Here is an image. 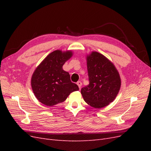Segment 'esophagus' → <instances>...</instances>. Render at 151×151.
I'll return each mask as SVG.
<instances>
[{"label":"esophagus","instance_id":"obj_1","mask_svg":"<svg viewBox=\"0 0 151 151\" xmlns=\"http://www.w3.org/2000/svg\"><path fill=\"white\" fill-rule=\"evenodd\" d=\"M77 84L78 85V86H79V88H81V86H82V83H81V81H78L77 83Z\"/></svg>","mask_w":151,"mask_h":151}]
</instances>
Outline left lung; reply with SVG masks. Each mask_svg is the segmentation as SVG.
Listing matches in <instances>:
<instances>
[{
    "label": "left lung",
    "instance_id": "left-lung-1",
    "mask_svg": "<svg viewBox=\"0 0 151 151\" xmlns=\"http://www.w3.org/2000/svg\"><path fill=\"white\" fill-rule=\"evenodd\" d=\"M89 84L81 89L84 101L91 106L101 108L113 101L119 92L121 79L113 63L97 52L87 56Z\"/></svg>",
    "mask_w": 151,
    "mask_h": 151
}]
</instances>
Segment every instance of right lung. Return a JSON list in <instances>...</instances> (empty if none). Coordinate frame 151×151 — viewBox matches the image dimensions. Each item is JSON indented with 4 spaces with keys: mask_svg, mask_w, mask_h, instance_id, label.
I'll return each mask as SVG.
<instances>
[{
    "mask_svg": "<svg viewBox=\"0 0 151 151\" xmlns=\"http://www.w3.org/2000/svg\"><path fill=\"white\" fill-rule=\"evenodd\" d=\"M72 56L71 51L55 50L36 68L31 77V88L40 102L52 106L65 101L79 87L70 81L69 73L62 66Z\"/></svg>",
    "mask_w": 151,
    "mask_h": 151,
    "instance_id": "1",
    "label": "right lung"
}]
</instances>
